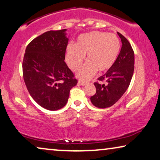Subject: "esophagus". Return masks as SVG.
<instances>
[{
    "label": "esophagus",
    "mask_w": 160,
    "mask_h": 160,
    "mask_svg": "<svg viewBox=\"0 0 160 160\" xmlns=\"http://www.w3.org/2000/svg\"><path fill=\"white\" fill-rule=\"evenodd\" d=\"M78 83H79V84L81 85H85L87 82H85V81H82V80H79L78 81Z\"/></svg>",
    "instance_id": "1"
}]
</instances>
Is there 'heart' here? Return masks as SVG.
I'll use <instances>...</instances> for the list:
<instances>
[{"instance_id":"obj_1","label":"heart","mask_w":160,"mask_h":160,"mask_svg":"<svg viewBox=\"0 0 160 160\" xmlns=\"http://www.w3.org/2000/svg\"><path fill=\"white\" fill-rule=\"evenodd\" d=\"M120 51V41L114 34L92 31L78 36L75 45L69 44L66 60L72 70L76 71L87 54L88 62L78 72L80 79L88 80L96 71L105 72L115 63Z\"/></svg>"}]
</instances>
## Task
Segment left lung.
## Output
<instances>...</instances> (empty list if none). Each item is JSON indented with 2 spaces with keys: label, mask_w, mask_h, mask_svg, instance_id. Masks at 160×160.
<instances>
[{
  "label": "left lung",
  "mask_w": 160,
  "mask_h": 160,
  "mask_svg": "<svg viewBox=\"0 0 160 160\" xmlns=\"http://www.w3.org/2000/svg\"><path fill=\"white\" fill-rule=\"evenodd\" d=\"M122 48L113 66L94 82L96 92L91 102L98 108H107L114 105L127 91L134 72V52L131 45L120 32Z\"/></svg>",
  "instance_id": "left-lung-1"
}]
</instances>
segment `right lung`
<instances>
[{
    "instance_id": "right-lung-1",
    "label": "right lung",
    "mask_w": 160,
    "mask_h": 160,
    "mask_svg": "<svg viewBox=\"0 0 160 160\" xmlns=\"http://www.w3.org/2000/svg\"><path fill=\"white\" fill-rule=\"evenodd\" d=\"M66 29L51 30L27 46L22 62L23 78L30 96L51 111L67 104L69 91L78 83L64 62L69 39Z\"/></svg>"
}]
</instances>
